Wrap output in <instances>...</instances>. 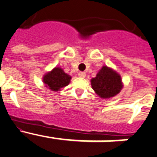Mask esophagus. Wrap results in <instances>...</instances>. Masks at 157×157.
Instances as JSON below:
<instances>
[{"instance_id": "esophagus-1", "label": "esophagus", "mask_w": 157, "mask_h": 157, "mask_svg": "<svg viewBox=\"0 0 157 157\" xmlns=\"http://www.w3.org/2000/svg\"><path fill=\"white\" fill-rule=\"evenodd\" d=\"M78 76L80 77H85V76H86V73H84V72H79Z\"/></svg>"}]
</instances>
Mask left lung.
<instances>
[{"instance_id": "1", "label": "left lung", "mask_w": 157, "mask_h": 157, "mask_svg": "<svg viewBox=\"0 0 157 157\" xmlns=\"http://www.w3.org/2000/svg\"><path fill=\"white\" fill-rule=\"evenodd\" d=\"M91 84L95 93L103 99L116 95L122 88L121 77L107 66H103L96 77L91 80Z\"/></svg>"}]
</instances>
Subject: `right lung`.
<instances>
[{
    "label": "right lung",
    "mask_w": 157,
    "mask_h": 157,
    "mask_svg": "<svg viewBox=\"0 0 157 157\" xmlns=\"http://www.w3.org/2000/svg\"><path fill=\"white\" fill-rule=\"evenodd\" d=\"M71 77L66 74L61 68H54L51 72L46 73L43 77V82L46 88L57 92L61 88L67 86L70 82Z\"/></svg>",
    "instance_id": "right-lung-1"
}]
</instances>
